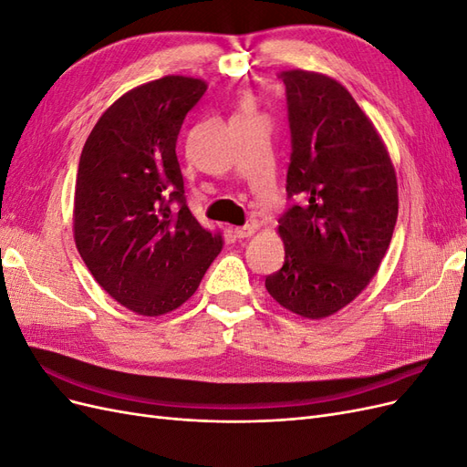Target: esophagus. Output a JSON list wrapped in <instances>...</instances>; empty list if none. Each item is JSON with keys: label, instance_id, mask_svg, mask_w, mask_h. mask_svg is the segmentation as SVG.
<instances>
[{"label": "esophagus", "instance_id": "34e87169", "mask_svg": "<svg viewBox=\"0 0 467 467\" xmlns=\"http://www.w3.org/2000/svg\"><path fill=\"white\" fill-rule=\"evenodd\" d=\"M257 225L255 223H245V225H239V228H235V237L237 239H245V237H251L253 234H255Z\"/></svg>", "mask_w": 467, "mask_h": 467}]
</instances>
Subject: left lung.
Wrapping results in <instances>:
<instances>
[{"instance_id": "obj_1", "label": "left lung", "mask_w": 467, "mask_h": 467, "mask_svg": "<svg viewBox=\"0 0 467 467\" xmlns=\"http://www.w3.org/2000/svg\"><path fill=\"white\" fill-rule=\"evenodd\" d=\"M280 78L290 204L278 218L285 265L265 286L282 307L319 319L355 300L376 275L398 220V179L374 124L341 83L304 69Z\"/></svg>"}]
</instances>
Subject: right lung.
<instances>
[{
	"label": "right lung",
	"mask_w": 467,
	"mask_h": 467,
	"mask_svg": "<svg viewBox=\"0 0 467 467\" xmlns=\"http://www.w3.org/2000/svg\"><path fill=\"white\" fill-rule=\"evenodd\" d=\"M204 91L182 76L140 86L105 110L81 151L78 251L103 290L140 316L185 304L222 249V235L192 216L175 151Z\"/></svg>",
	"instance_id": "1"
}]
</instances>
